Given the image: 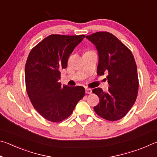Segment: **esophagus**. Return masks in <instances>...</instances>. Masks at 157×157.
<instances>
[{"mask_svg":"<svg viewBox=\"0 0 157 157\" xmlns=\"http://www.w3.org/2000/svg\"><path fill=\"white\" fill-rule=\"evenodd\" d=\"M91 93H92V90L91 89H89V88H86V94H91Z\"/></svg>","mask_w":157,"mask_h":157,"instance_id":"34e87169","label":"esophagus"}]
</instances>
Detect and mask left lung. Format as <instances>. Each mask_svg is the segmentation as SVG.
Segmentation results:
<instances>
[{"label": "left lung", "instance_id": "1", "mask_svg": "<svg viewBox=\"0 0 157 157\" xmlns=\"http://www.w3.org/2000/svg\"><path fill=\"white\" fill-rule=\"evenodd\" d=\"M98 52L97 74L108 73L109 84L107 92L101 88L93 89L99 97L95 112L109 121L120 120L128 113L136 100L139 91L136 63L132 52L125 45L110 33L97 32L86 36Z\"/></svg>", "mask_w": 157, "mask_h": 157}]
</instances>
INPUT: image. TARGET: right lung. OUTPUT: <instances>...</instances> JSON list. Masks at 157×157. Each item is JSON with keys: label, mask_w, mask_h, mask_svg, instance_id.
<instances>
[{"label": "right lung", "mask_w": 157, "mask_h": 157, "mask_svg": "<svg viewBox=\"0 0 157 157\" xmlns=\"http://www.w3.org/2000/svg\"><path fill=\"white\" fill-rule=\"evenodd\" d=\"M84 37L51 34L29 53L25 67L27 94L34 108L52 123L67 118L84 96V87L62 86L59 82L60 71L67 67L69 56Z\"/></svg>", "instance_id": "right-lung-1"}]
</instances>
